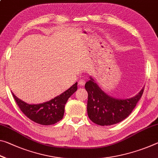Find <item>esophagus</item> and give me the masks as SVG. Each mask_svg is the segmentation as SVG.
Segmentation results:
<instances>
[{
	"mask_svg": "<svg viewBox=\"0 0 158 158\" xmlns=\"http://www.w3.org/2000/svg\"><path fill=\"white\" fill-rule=\"evenodd\" d=\"M85 83H86V81H85L84 79H81V80H80V81H79V82H78L79 86H84V85H85Z\"/></svg>",
	"mask_w": 158,
	"mask_h": 158,
	"instance_id": "34e87169",
	"label": "esophagus"
}]
</instances>
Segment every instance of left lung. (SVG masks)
I'll return each mask as SVG.
<instances>
[{
  "instance_id": "8db88e82",
  "label": "left lung",
  "mask_w": 158,
  "mask_h": 158,
  "mask_svg": "<svg viewBox=\"0 0 158 158\" xmlns=\"http://www.w3.org/2000/svg\"><path fill=\"white\" fill-rule=\"evenodd\" d=\"M85 84L88 92L87 112L89 119L101 126H110L126 119L141 99L144 88L136 96L129 99H117L107 95L94 79L90 77Z\"/></svg>"
}]
</instances>
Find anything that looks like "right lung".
<instances>
[{"mask_svg": "<svg viewBox=\"0 0 158 158\" xmlns=\"http://www.w3.org/2000/svg\"><path fill=\"white\" fill-rule=\"evenodd\" d=\"M77 90V82L51 101L41 104H28L12 94L21 111L32 121L41 125H51L63 118L64 106L67 100Z\"/></svg>", "mask_w": 158, "mask_h": 158, "instance_id": "add662e5", "label": "right lung"}]
</instances>
